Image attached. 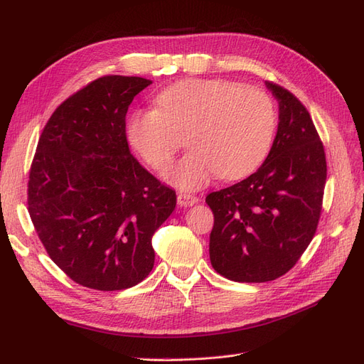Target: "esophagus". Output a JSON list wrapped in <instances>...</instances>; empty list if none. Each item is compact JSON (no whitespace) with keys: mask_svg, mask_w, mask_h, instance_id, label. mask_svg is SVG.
<instances>
[{"mask_svg":"<svg viewBox=\"0 0 364 364\" xmlns=\"http://www.w3.org/2000/svg\"><path fill=\"white\" fill-rule=\"evenodd\" d=\"M197 197L194 194H190V193H179L178 194V203L181 206H193L194 203H197Z\"/></svg>","mask_w":364,"mask_h":364,"instance_id":"1","label":"esophagus"}]
</instances>
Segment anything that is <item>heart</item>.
<instances>
[{"label": "heart", "instance_id": "b5f03b06", "mask_svg": "<svg viewBox=\"0 0 364 364\" xmlns=\"http://www.w3.org/2000/svg\"><path fill=\"white\" fill-rule=\"evenodd\" d=\"M156 106L130 115L127 136L158 173L168 170L188 136L191 151L168 173L183 190L202 188L217 174L234 181L255 171L278 127L277 105L266 91L229 80H182L161 91Z\"/></svg>", "mask_w": 364, "mask_h": 364}]
</instances>
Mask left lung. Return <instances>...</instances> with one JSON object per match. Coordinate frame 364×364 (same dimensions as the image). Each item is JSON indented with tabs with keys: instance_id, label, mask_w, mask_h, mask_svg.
<instances>
[{
	"instance_id": "1",
	"label": "left lung",
	"mask_w": 364,
	"mask_h": 364,
	"mask_svg": "<svg viewBox=\"0 0 364 364\" xmlns=\"http://www.w3.org/2000/svg\"><path fill=\"white\" fill-rule=\"evenodd\" d=\"M279 124L269 156L247 179L206 196L214 226L209 258L235 282H267L287 273L311 243L326 182L323 144L306 107L266 82Z\"/></svg>"
}]
</instances>
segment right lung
Returning <instances> with one entry per match:
<instances>
[{"instance_id":"obj_1","label":"right lung","mask_w":364,"mask_h":364,"mask_svg":"<svg viewBox=\"0 0 364 364\" xmlns=\"http://www.w3.org/2000/svg\"><path fill=\"white\" fill-rule=\"evenodd\" d=\"M151 82L103 75L68 97L42 130L28 214L48 257L74 282L115 291L147 278L151 237L176 193L130 155L126 114Z\"/></svg>"}]
</instances>
